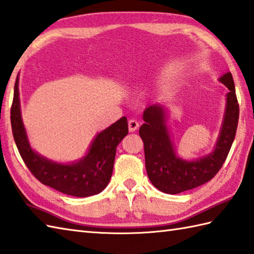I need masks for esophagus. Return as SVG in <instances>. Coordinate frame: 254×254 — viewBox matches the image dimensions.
I'll use <instances>...</instances> for the list:
<instances>
[{
	"mask_svg": "<svg viewBox=\"0 0 254 254\" xmlns=\"http://www.w3.org/2000/svg\"><path fill=\"white\" fill-rule=\"evenodd\" d=\"M139 127V123L136 120H130L128 122V129L130 132L136 131Z\"/></svg>",
	"mask_w": 254,
	"mask_h": 254,
	"instance_id": "1",
	"label": "esophagus"
}]
</instances>
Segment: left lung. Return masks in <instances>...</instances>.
I'll use <instances>...</instances> for the list:
<instances>
[{
	"label": "left lung",
	"instance_id": "1",
	"mask_svg": "<svg viewBox=\"0 0 254 254\" xmlns=\"http://www.w3.org/2000/svg\"><path fill=\"white\" fill-rule=\"evenodd\" d=\"M218 80L229 90L222 127L214 150L196 160L187 161L176 154L165 106L155 103L144 110L139 134L144 144L145 170L150 182L162 192L176 194L210 182L226 160L237 130L239 104L232 72L227 71Z\"/></svg>",
	"mask_w": 254,
	"mask_h": 254
}]
</instances>
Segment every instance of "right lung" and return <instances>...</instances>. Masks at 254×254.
<instances>
[{
  "label": "right lung",
  "instance_id": "add662e5",
  "mask_svg": "<svg viewBox=\"0 0 254 254\" xmlns=\"http://www.w3.org/2000/svg\"><path fill=\"white\" fill-rule=\"evenodd\" d=\"M18 83L19 78L17 76L10 109V124L17 149L33 176L43 185L68 195L83 198L100 193L112 177L116 146L128 133L127 118L122 117L99 132L82 159L68 164L54 162L31 148L21 118Z\"/></svg>",
  "mask_w": 254,
  "mask_h": 254
}]
</instances>
